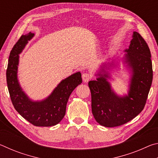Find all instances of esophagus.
Returning a JSON list of instances; mask_svg holds the SVG:
<instances>
[{"label":"esophagus","instance_id":"34e87169","mask_svg":"<svg viewBox=\"0 0 158 158\" xmlns=\"http://www.w3.org/2000/svg\"><path fill=\"white\" fill-rule=\"evenodd\" d=\"M91 78V77L89 74L88 73H84L82 74V79L84 82H88L90 80V79Z\"/></svg>","mask_w":158,"mask_h":158}]
</instances>
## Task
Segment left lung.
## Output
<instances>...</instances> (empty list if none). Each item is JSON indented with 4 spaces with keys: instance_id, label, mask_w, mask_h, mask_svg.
Wrapping results in <instances>:
<instances>
[{
    "instance_id": "1",
    "label": "left lung",
    "mask_w": 158,
    "mask_h": 158,
    "mask_svg": "<svg viewBox=\"0 0 158 158\" xmlns=\"http://www.w3.org/2000/svg\"><path fill=\"white\" fill-rule=\"evenodd\" d=\"M124 52L122 61L130 74L127 94L118 95L108 81L113 69L119 65L118 57L102 64L95 74L97 79L89 82L93 115L99 124L106 127L123 125L141 113L153 81L151 52L139 33L133 32L129 48Z\"/></svg>"
}]
</instances>
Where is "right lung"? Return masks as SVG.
Segmentation results:
<instances>
[{
  "label": "right lung",
  "instance_id": "1",
  "mask_svg": "<svg viewBox=\"0 0 158 158\" xmlns=\"http://www.w3.org/2000/svg\"><path fill=\"white\" fill-rule=\"evenodd\" d=\"M35 33L21 35L10 52L6 72L7 84L15 109L21 116L35 126L50 127L62 121L68 99L77 85L82 82L81 74L77 72L63 79L52 93L42 100L35 101L23 91L18 79L19 54Z\"/></svg>",
  "mask_w": 158,
  "mask_h": 158
}]
</instances>
